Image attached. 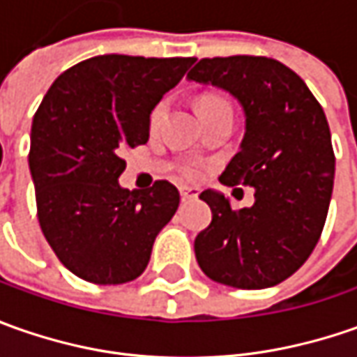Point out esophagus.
<instances>
[{
  "instance_id": "34e87169",
  "label": "esophagus",
  "mask_w": 357,
  "mask_h": 357,
  "mask_svg": "<svg viewBox=\"0 0 357 357\" xmlns=\"http://www.w3.org/2000/svg\"><path fill=\"white\" fill-rule=\"evenodd\" d=\"M178 190H181V197H183V200L199 199V195H200V190L199 188H195V186H181Z\"/></svg>"
}]
</instances>
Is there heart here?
Returning <instances> with one entry per match:
<instances>
[{"label":"heart","instance_id":"obj_1","mask_svg":"<svg viewBox=\"0 0 357 357\" xmlns=\"http://www.w3.org/2000/svg\"><path fill=\"white\" fill-rule=\"evenodd\" d=\"M225 99H220V97H214V95H208V97H202V101H200V107H204V105H211V103H222ZM165 115V103H157L153 107V111H151V117H149V123H151V127H157L158 123H160V119ZM200 169L199 165H195V162H188L183 167V174H185L188 181H195V178H199Z\"/></svg>","mask_w":357,"mask_h":357}]
</instances>
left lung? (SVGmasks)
<instances>
[{"mask_svg": "<svg viewBox=\"0 0 357 357\" xmlns=\"http://www.w3.org/2000/svg\"><path fill=\"white\" fill-rule=\"evenodd\" d=\"M186 79L240 103L244 137L220 183L254 188V204L240 211L218 190L200 192L213 222L195 240L199 266L232 288L276 286L308 260L328 216L336 158L324 109L292 69L268 57L200 59Z\"/></svg>", "mask_w": 357, "mask_h": 357, "instance_id": "obj_1", "label": "left lung"}]
</instances>
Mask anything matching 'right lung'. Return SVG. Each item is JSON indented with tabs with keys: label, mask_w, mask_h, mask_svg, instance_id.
Here are the masks:
<instances>
[{
	"label": "right lung",
	"mask_w": 357,
	"mask_h": 357,
	"mask_svg": "<svg viewBox=\"0 0 357 357\" xmlns=\"http://www.w3.org/2000/svg\"><path fill=\"white\" fill-rule=\"evenodd\" d=\"M195 57L99 55L55 79L31 125L29 171L37 216L63 266L93 284L141 276L181 195L169 181L149 190L119 185L125 151L149 141L153 107Z\"/></svg>",
	"instance_id": "add662e5"
}]
</instances>
